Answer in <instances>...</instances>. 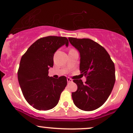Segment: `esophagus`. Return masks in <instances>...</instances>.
Segmentation results:
<instances>
[{
    "label": "esophagus",
    "instance_id": "1",
    "mask_svg": "<svg viewBox=\"0 0 133 133\" xmlns=\"http://www.w3.org/2000/svg\"><path fill=\"white\" fill-rule=\"evenodd\" d=\"M67 82L68 83H71L73 82V80L71 78H67Z\"/></svg>",
    "mask_w": 133,
    "mask_h": 133
}]
</instances>
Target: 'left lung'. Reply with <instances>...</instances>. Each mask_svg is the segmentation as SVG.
Returning a JSON list of instances; mask_svg holds the SVG:
<instances>
[{
	"mask_svg": "<svg viewBox=\"0 0 133 133\" xmlns=\"http://www.w3.org/2000/svg\"><path fill=\"white\" fill-rule=\"evenodd\" d=\"M70 43L79 51V70L87 76L73 79L78 88L71 93L75 105L87 111L99 108L107 100L115 83V64L104 48L90 38H68Z\"/></svg>",
	"mask_w": 133,
	"mask_h": 133,
	"instance_id": "left-lung-1",
	"label": "left lung"
}]
</instances>
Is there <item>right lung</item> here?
Listing matches in <instances>:
<instances>
[{
	"label": "right lung",
	"mask_w": 133,
	"mask_h": 133,
	"mask_svg": "<svg viewBox=\"0 0 133 133\" xmlns=\"http://www.w3.org/2000/svg\"><path fill=\"white\" fill-rule=\"evenodd\" d=\"M64 45L68 46L66 37H43L34 42L22 57L18 83L25 99L37 110L54 108L67 85L66 76L55 79L48 76V70L54 66L55 53Z\"/></svg>",
	"instance_id": "1"
}]
</instances>
